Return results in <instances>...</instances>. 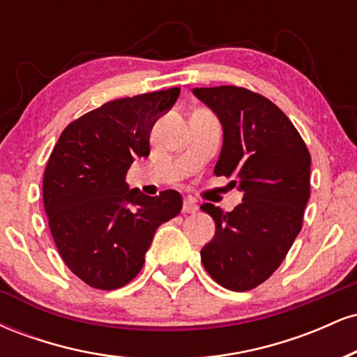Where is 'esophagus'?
<instances>
[{
    "label": "esophagus",
    "mask_w": 357,
    "mask_h": 357,
    "mask_svg": "<svg viewBox=\"0 0 357 357\" xmlns=\"http://www.w3.org/2000/svg\"><path fill=\"white\" fill-rule=\"evenodd\" d=\"M198 211V204L192 202L191 198H186L183 203V213H188V215H192V213Z\"/></svg>",
    "instance_id": "esophagus-1"
}]
</instances>
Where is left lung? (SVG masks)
<instances>
[{
    "instance_id": "8db88e82",
    "label": "left lung",
    "mask_w": 357,
    "mask_h": 357,
    "mask_svg": "<svg viewBox=\"0 0 357 357\" xmlns=\"http://www.w3.org/2000/svg\"><path fill=\"white\" fill-rule=\"evenodd\" d=\"M192 93L223 129L213 173L227 176L228 186L243 195L233 211L202 204L216 227L202 261L221 287L245 292L275 272L301 231L310 196V154L289 117L265 97L231 85Z\"/></svg>"
}]
</instances>
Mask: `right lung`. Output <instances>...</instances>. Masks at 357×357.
<instances>
[{"instance_id": "obj_1", "label": "right lung", "mask_w": 357, "mask_h": 357, "mask_svg": "<svg viewBox=\"0 0 357 357\" xmlns=\"http://www.w3.org/2000/svg\"><path fill=\"white\" fill-rule=\"evenodd\" d=\"M178 87L112 100L65 127L43 176V204L65 265L93 289L114 290L141 272L159 225L183 208L174 190L147 196L126 174L149 155V136Z\"/></svg>"}]
</instances>
